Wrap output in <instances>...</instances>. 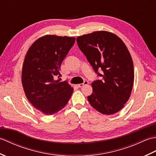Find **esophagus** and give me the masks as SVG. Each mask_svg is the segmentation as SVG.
I'll return each mask as SVG.
<instances>
[{"label":"esophagus","mask_w":156,"mask_h":156,"mask_svg":"<svg viewBox=\"0 0 156 156\" xmlns=\"http://www.w3.org/2000/svg\"><path fill=\"white\" fill-rule=\"evenodd\" d=\"M88 83H89V82H88L87 80H85V81L83 82V83L78 84V87L79 88H81V87H83V86H84V85H87V84H88Z\"/></svg>","instance_id":"34e87169"}]
</instances>
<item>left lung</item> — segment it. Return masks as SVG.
I'll list each match as a JSON object with an SVG mask.
<instances>
[{
  "label": "left lung",
  "mask_w": 156,
  "mask_h": 156,
  "mask_svg": "<svg viewBox=\"0 0 156 156\" xmlns=\"http://www.w3.org/2000/svg\"><path fill=\"white\" fill-rule=\"evenodd\" d=\"M76 41L96 74L102 77L92 83L89 103L104 115L116 113L129 100L133 86V64L127 47L117 35L104 31L79 36Z\"/></svg>",
  "instance_id": "8db88e82"
}]
</instances>
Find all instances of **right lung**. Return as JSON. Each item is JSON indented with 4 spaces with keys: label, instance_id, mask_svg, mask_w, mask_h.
<instances>
[{
    "label": "right lung",
    "instance_id": "add662e5",
    "mask_svg": "<svg viewBox=\"0 0 156 156\" xmlns=\"http://www.w3.org/2000/svg\"><path fill=\"white\" fill-rule=\"evenodd\" d=\"M75 37L45 35L36 40L25 55L22 84L31 105L51 115L68 103L73 88L67 81L55 80L62 76L60 66L75 43Z\"/></svg>",
    "mask_w": 156,
    "mask_h": 156
}]
</instances>
